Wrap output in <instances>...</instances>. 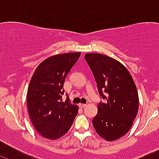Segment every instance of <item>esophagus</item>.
<instances>
[{
	"instance_id": "esophagus-1",
	"label": "esophagus",
	"mask_w": 159,
	"mask_h": 159,
	"mask_svg": "<svg viewBox=\"0 0 159 159\" xmlns=\"http://www.w3.org/2000/svg\"><path fill=\"white\" fill-rule=\"evenodd\" d=\"M78 106L80 107V108H84V107L86 106V104H82V103H80L79 105H78Z\"/></svg>"
}]
</instances>
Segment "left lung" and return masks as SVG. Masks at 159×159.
I'll return each mask as SVG.
<instances>
[{
    "label": "left lung",
    "instance_id": "left-lung-1",
    "mask_svg": "<svg viewBox=\"0 0 159 159\" xmlns=\"http://www.w3.org/2000/svg\"><path fill=\"white\" fill-rule=\"evenodd\" d=\"M100 97L92 124L98 134L107 141L124 136L133 125L139 111V95L129 70L118 61L101 54H86Z\"/></svg>",
    "mask_w": 159,
    "mask_h": 159
}]
</instances>
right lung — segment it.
Masks as SVG:
<instances>
[{
	"instance_id": "1",
	"label": "right lung",
	"mask_w": 159,
	"mask_h": 159,
	"mask_svg": "<svg viewBox=\"0 0 159 159\" xmlns=\"http://www.w3.org/2000/svg\"><path fill=\"white\" fill-rule=\"evenodd\" d=\"M81 52L50 57L35 70L28 89V113L34 129L45 139H57L71 127L78 113L68 96L62 101L64 83Z\"/></svg>"
}]
</instances>
